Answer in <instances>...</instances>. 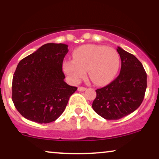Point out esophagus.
<instances>
[{"label": "esophagus", "instance_id": "obj_1", "mask_svg": "<svg viewBox=\"0 0 159 159\" xmlns=\"http://www.w3.org/2000/svg\"><path fill=\"white\" fill-rule=\"evenodd\" d=\"M78 90L80 91V92H84V91L86 90V88L83 87V86H79V87L78 88Z\"/></svg>", "mask_w": 159, "mask_h": 159}]
</instances>
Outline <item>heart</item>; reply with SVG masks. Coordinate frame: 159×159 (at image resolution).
<instances>
[{"mask_svg": "<svg viewBox=\"0 0 159 159\" xmlns=\"http://www.w3.org/2000/svg\"><path fill=\"white\" fill-rule=\"evenodd\" d=\"M73 60L63 62L62 69L73 83L78 84L86 75L93 83L104 86L111 83L120 68V57L115 48L105 46L86 44L73 53Z\"/></svg>", "mask_w": 159, "mask_h": 159, "instance_id": "b5f03b06", "label": "heart"}]
</instances>
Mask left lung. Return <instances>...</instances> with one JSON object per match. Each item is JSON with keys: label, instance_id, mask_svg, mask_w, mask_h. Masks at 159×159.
<instances>
[{"label": "left lung", "instance_id": "obj_1", "mask_svg": "<svg viewBox=\"0 0 159 159\" xmlns=\"http://www.w3.org/2000/svg\"><path fill=\"white\" fill-rule=\"evenodd\" d=\"M121 60L119 75L105 87L96 90L92 108L107 120H118L140 106L147 88V74L136 57L118 46Z\"/></svg>", "mask_w": 159, "mask_h": 159}]
</instances>
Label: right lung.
<instances>
[{
	"label": "right lung",
	"instance_id": "obj_1",
	"mask_svg": "<svg viewBox=\"0 0 159 159\" xmlns=\"http://www.w3.org/2000/svg\"><path fill=\"white\" fill-rule=\"evenodd\" d=\"M64 43H46L22 59L14 72L12 101L23 117L39 124L54 121L64 112L77 87L65 83Z\"/></svg>",
	"mask_w": 159,
	"mask_h": 159
}]
</instances>
